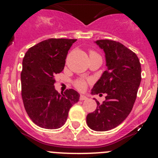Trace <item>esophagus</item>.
<instances>
[{"label":"esophagus","instance_id":"esophagus-1","mask_svg":"<svg viewBox=\"0 0 158 158\" xmlns=\"http://www.w3.org/2000/svg\"><path fill=\"white\" fill-rule=\"evenodd\" d=\"M86 99H88V98H87L85 95H80V96H79V100H80V101H83V100H86Z\"/></svg>","mask_w":158,"mask_h":158}]
</instances>
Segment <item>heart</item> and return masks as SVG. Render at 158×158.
I'll use <instances>...</instances> for the list:
<instances>
[{"instance_id":"heart-1","label":"heart","mask_w":158,"mask_h":158,"mask_svg":"<svg viewBox=\"0 0 158 158\" xmlns=\"http://www.w3.org/2000/svg\"><path fill=\"white\" fill-rule=\"evenodd\" d=\"M92 53H95V52H93V51H92V52H90V54H92ZM74 85H75V87L78 89V90L82 91L86 88L87 82L85 80H84V79H77V80L75 81Z\"/></svg>"}]
</instances>
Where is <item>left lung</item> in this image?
<instances>
[{"label":"left lung","instance_id":"left-lung-1","mask_svg":"<svg viewBox=\"0 0 158 158\" xmlns=\"http://www.w3.org/2000/svg\"><path fill=\"white\" fill-rule=\"evenodd\" d=\"M95 44L104 50L107 69L91 93L107 95L102 105L96 101V109L88 114L86 122L92 130L105 131L120 125L131 111L141 83V67L136 54L121 43L99 40Z\"/></svg>","mask_w":158,"mask_h":158}]
</instances>
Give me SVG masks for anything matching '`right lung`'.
I'll list each match as a JSON object with an SVG mask.
<instances>
[{
  "instance_id": "1",
  "label": "right lung",
  "mask_w": 158,
  "mask_h": 158,
  "mask_svg": "<svg viewBox=\"0 0 158 158\" xmlns=\"http://www.w3.org/2000/svg\"><path fill=\"white\" fill-rule=\"evenodd\" d=\"M76 39L46 40L28 49L22 63L21 95L25 110L33 123L56 129L66 122L70 108L79 99L74 89L60 94L54 76L64 69L68 51Z\"/></svg>"
}]
</instances>
